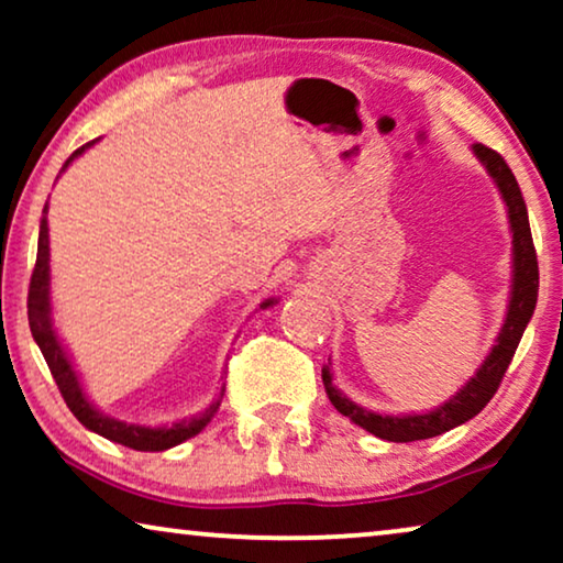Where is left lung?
<instances>
[{
    "instance_id": "left-lung-1",
    "label": "left lung",
    "mask_w": 563,
    "mask_h": 563,
    "mask_svg": "<svg viewBox=\"0 0 563 563\" xmlns=\"http://www.w3.org/2000/svg\"><path fill=\"white\" fill-rule=\"evenodd\" d=\"M474 156L482 161L487 174L495 181V187L503 197L507 207V220H510L512 233V284H510V299H507L505 322L499 328V335L492 351L484 358V364L476 368V374L453 395L449 402L428 412H412V415H382L372 412L366 407L351 402L341 389L333 384V372L330 366H322V384H325L328 399L341 415H345L351 422H356L368 433L382 438V441L391 443H410L422 441V438L441 435L445 430L461 426V422L472 420L474 415L484 410V405L495 397V391L503 382V376L510 366V361L518 351V343L522 333H526L530 318H533L536 299H538V258L533 249V235H530L528 222V207L522 199V191L515 181V174L505 158L497 151L487 148V145L476 143Z\"/></svg>"
}]
</instances>
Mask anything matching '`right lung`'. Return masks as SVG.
<instances>
[{"mask_svg": "<svg viewBox=\"0 0 563 563\" xmlns=\"http://www.w3.org/2000/svg\"><path fill=\"white\" fill-rule=\"evenodd\" d=\"M97 141L76 148L71 156L66 158L60 174H64L66 168L71 166L84 151L91 148ZM45 214H48V202H45V207H43L41 235H37L35 272H33V279H30V291H27V320H30V333H33L37 349H41L45 364H48V368H51L53 379H56L60 395H64L66 405H68V410H71L76 415V420H79L87 430H91V433L102 435V438H107V441L128 445V449H135V451H166L184 441H189V438H195L197 433H202V428L214 418V412H218L222 395H225V387H220L218 399H214V402L207 407L205 412L195 415V418L174 422V426H158V428L137 426V422L110 418V415L97 410L95 402L87 397V391H84V387H81L79 374H76L71 358H68L64 343H60L56 328H53V318H51V245H48V218H45ZM272 305H276V299H266V302H261V310H266V307H272Z\"/></svg>", "mask_w": 563, "mask_h": 563, "instance_id": "obj_1", "label": "right lung"}]
</instances>
